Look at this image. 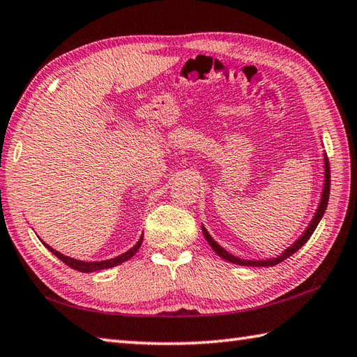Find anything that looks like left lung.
<instances>
[{
    "label": "left lung",
    "mask_w": 357,
    "mask_h": 357,
    "mask_svg": "<svg viewBox=\"0 0 357 357\" xmlns=\"http://www.w3.org/2000/svg\"><path fill=\"white\" fill-rule=\"evenodd\" d=\"M329 188H331V169H329V161H328V158H325V186H324V194H321V200H320L319 210H317V213H315V216H314V219H312V222H311V225L307 227V230L303 233V236H301L297 242H295V244H294L292 247H289L287 250H284L283 253L280 255V257L273 258V259H266V261H245V259H239V258H236V257H233V255H230L228 252H225L224 248H222V247L218 244V242L214 241V239L210 236V234H208V231L205 230L204 227H202V231H204V236H205V239L208 241V244H210V245L213 247V250L216 252L220 258L230 261V262H233V264H239V266H253V267H255V266H258V267L277 266V264H280L281 261H284L286 258H289V257H291V255H294L295 252H297L298 248L303 247V245L306 244V241H307L309 238H311V234L314 233L315 228H317L319 222H320L321 216H324V213H325L326 206H328Z\"/></svg>",
    "instance_id": "obj_1"
}]
</instances>
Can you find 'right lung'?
<instances>
[{"label": "right lung", "mask_w": 357, "mask_h": 357, "mask_svg": "<svg viewBox=\"0 0 357 357\" xmlns=\"http://www.w3.org/2000/svg\"><path fill=\"white\" fill-rule=\"evenodd\" d=\"M141 242H143V236L139 238V241L137 242V245L130 248L129 252H126L123 255H119V257L113 258V259H107V261H96V262H85V261H79V259H74V258H70V257H65V255L59 253L57 250H54L52 247H50L48 244H43L46 245V248H50V250L56 255V257L63 261L66 266H70L71 268H74V271H79V272H84V273H89V272H96V271H102V268H110V267H115L118 264H123L124 261L130 259L133 255H135L138 252V248L141 247Z\"/></svg>", "instance_id": "add662e5"}]
</instances>
